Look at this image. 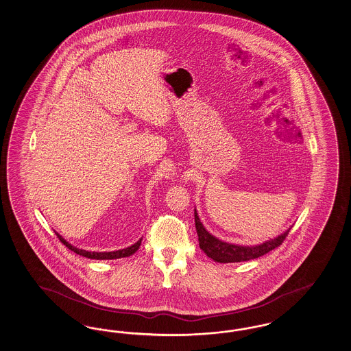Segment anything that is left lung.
I'll list each match as a JSON object with an SVG mask.
<instances>
[{
  "instance_id": "8db88e82",
  "label": "left lung",
  "mask_w": 351,
  "mask_h": 351,
  "mask_svg": "<svg viewBox=\"0 0 351 351\" xmlns=\"http://www.w3.org/2000/svg\"><path fill=\"white\" fill-rule=\"evenodd\" d=\"M194 218H195V228L199 240V247L209 258L215 262L219 263H235V262H245L250 259H256L258 256H265L268 252L274 250L275 247H280L287 237L289 230L284 234L278 235L275 239L267 240L263 244L253 245V247H244V245H235L226 241H222L216 237L210 235L203 223L200 222L199 216L197 209H194Z\"/></svg>"
}]
</instances>
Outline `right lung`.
Here are the masks:
<instances>
[{
    "instance_id": "right-lung-1",
    "label": "right lung",
    "mask_w": 351,
    "mask_h": 351,
    "mask_svg": "<svg viewBox=\"0 0 351 351\" xmlns=\"http://www.w3.org/2000/svg\"><path fill=\"white\" fill-rule=\"evenodd\" d=\"M57 237L60 239V241L66 245L70 250H73L76 254L79 256H86V258H90V259H119V258H125V256H130L134 254L139 247L142 244V239H139L135 244H133L132 247H125V249H120V250H116V252H88V250H83V249H79V247H73L71 244H69L66 240L61 235H58L56 232Z\"/></svg>"
}]
</instances>
